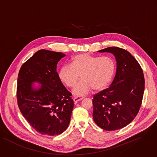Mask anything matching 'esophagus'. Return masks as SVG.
Instances as JSON below:
<instances>
[{
  "mask_svg": "<svg viewBox=\"0 0 157 157\" xmlns=\"http://www.w3.org/2000/svg\"><path fill=\"white\" fill-rule=\"evenodd\" d=\"M83 97H76L74 98L73 100H74V101L75 104H76L78 101H80V100H83Z\"/></svg>",
  "mask_w": 157,
  "mask_h": 157,
  "instance_id": "esophagus-1",
  "label": "esophagus"
}]
</instances>
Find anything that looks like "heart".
<instances>
[{
    "instance_id": "obj_1",
    "label": "heart",
    "mask_w": 157,
    "mask_h": 157,
    "mask_svg": "<svg viewBox=\"0 0 157 157\" xmlns=\"http://www.w3.org/2000/svg\"><path fill=\"white\" fill-rule=\"evenodd\" d=\"M115 71L114 60L109 56H95L89 54L75 56L71 65L65 64L60 69L59 76L67 87H74L81 77L82 80L73 89L77 96H85L93 88L103 90L111 80Z\"/></svg>"
}]
</instances>
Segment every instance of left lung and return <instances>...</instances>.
<instances>
[{"mask_svg":"<svg viewBox=\"0 0 157 157\" xmlns=\"http://www.w3.org/2000/svg\"><path fill=\"white\" fill-rule=\"evenodd\" d=\"M98 52L112 53L117 68L110 87L93 96V120L105 131L121 129L139 113L145 88L143 71L137 60L124 49L109 47Z\"/></svg>","mask_w":157,"mask_h":157,"instance_id":"8db88e82","label":"left lung"}]
</instances>
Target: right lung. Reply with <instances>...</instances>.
<instances>
[{
	"instance_id": "1",
	"label": "right lung",
	"mask_w": 157,
	"mask_h": 157,
	"mask_svg": "<svg viewBox=\"0 0 157 157\" xmlns=\"http://www.w3.org/2000/svg\"><path fill=\"white\" fill-rule=\"evenodd\" d=\"M66 55L41 49L21 66L18 76L17 97L19 109L33 129L42 135L56 136L69 124L74 101L56 71ZM42 85L38 89L33 83Z\"/></svg>"
}]
</instances>
